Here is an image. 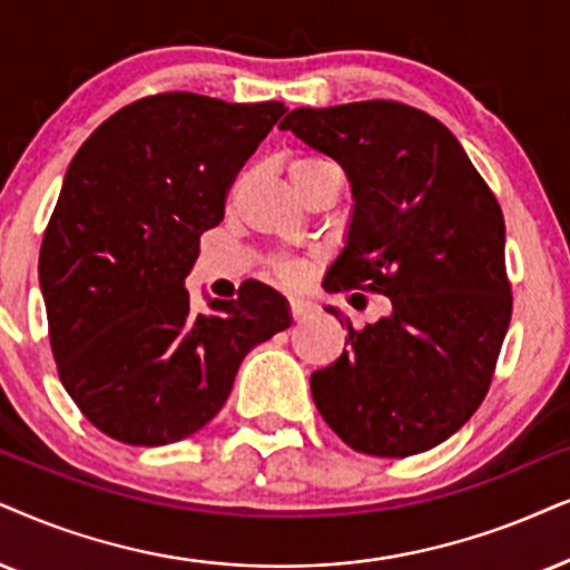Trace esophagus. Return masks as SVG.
I'll return each instance as SVG.
<instances>
[{"mask_svg":"<svg viewBox=\"0 0 570 570\" xmlns=\"http://www.w3.org/2000/svg\"><path fill=\"white\" fill-rule=\"evenodd\" d=\"M289 313L294 321H302L313 313V307H309V302H305V299H289Z\"/></svg>","mask_w":570,"mask_h":570,"instance_id":"obj_1","label":"esophagus"}]
</instances>
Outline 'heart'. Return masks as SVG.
Masks as SVG:
<instances>
[{"instance_id": "1", "label": "heart", "mask_w": 570, "mask_h": 570, "mask_svg": "<svg viewBox=\"0 0 570 570\" xmlns=\"http://www.w3.org/2000/svg\"><path fill=\"white\" fill-rule=\"evenodd\" d=\"M323 165H328L326 160H321V157H294L289 163V178L294 184V189H299L302 181L313 173L315 168H323ZM273 268V276L278 281H284V284L289 286H297L302 281L307 278L309 273V261L305 257H276V261L271 263Z\"/></svg>"}]
</instances>
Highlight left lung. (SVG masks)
Masks as SVG:
<instances>
[{
  "label": "left lung",
  "mask_w": 570,
  "mask_h": 570,
  "mask_svg": "<svg viewBox=\"0 0 570 570\" xmlns=\"http://www.w3.org/2000/svg\"><path fill=\"white\" fill-rule=\"evenodd\" d=\"M281 128L342 165L355 197L323 286L392 299L389 318L347 323V350L309 376L315 407L365 455L426 452L484 402L508 334L500 202L450 128L410 105L299 107Z\"/></svg>",
  "instance_id": "8db88e82"
}]
</instances>
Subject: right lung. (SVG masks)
Listing matches in <instances>:
<instances>
[{
	"mask_svg": "<svg viewBox=\"0 0 570 570\" xmlns=\"http://www.w3.org/2000/svg\"><path fill=\"white\" fill-rule=\"evenodd\" d=\"M286 112L191 91L136 99L78 149L39 255L65 392L102 434L160 446L210 423L244 355L289 328L271 286L197 313L184 281L236 173Z\"/></svg>",
	"mask_w": 570,
	"mask_h": 570,
	"instance_id": "1",
	"label": "right lung"
}]
</instances>
